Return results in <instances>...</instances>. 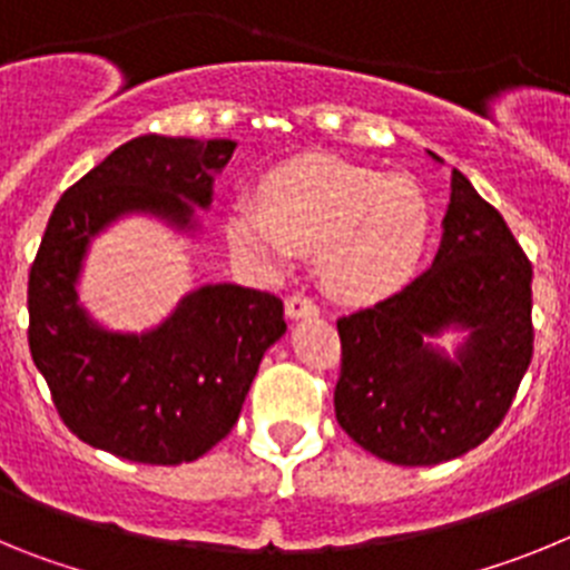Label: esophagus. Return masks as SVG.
<instances>
[{
  "label": "esophagus",
  "mask_w": 570,
  "mask_h": 570,
  "mask_svg": "<svg viewBox=\"0 0 570 570\" xmlns=\"http://www.w3.org/2000/svg\"><path fill=\"white\" fill-rule=\"evenodd\" d=\"M285 314H288V320H308V316L320 314V305L305 294H291L285 299Z\"/></svg>",
  "instance_id": "34e87169"
}]
</instances>
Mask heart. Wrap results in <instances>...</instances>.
<instances>
[{
  "mask_svg": "<svg viewBox=\"0 0 570 570\" xmlns=\"http://www.w3.org/2000/svg\"><path fill=\"white\" fill-rule=\"evenodd\" d=\"M259 194L262 203L250 194L230 199L225 236L262 271H285L299 250H316L331 294L376 302L396 294L425 256L431 210L405 176L302 156L265 174Z\"/></svg>",
  "mask_w": 570,
  "mask_h": 570,
  "instance_id": "obj_1",
  "label": "heart"
}]
</instances>
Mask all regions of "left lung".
Instances as JSON below:
<instances>
[{
    "mask_svg": "<svg viewBox=\"0 0 570 570\" xmlns=\"http://www.w3.org/2000/svg\"><path fill=\"white\" fill-rule=\"evenodd\" d=\"M531 276L500 210L451 170L434 265L400 294L336 322L342 431L394 465H436L485 442L531 365ZM445 330L466 334L454 357L430 342Z\"/></svg>",
    "mask_w": 570,
    "mask_h": 570,
    "instance_id": "1",
    "label": "left lung"
}]
</instances>
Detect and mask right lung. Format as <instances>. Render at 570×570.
<instances>
[{"label":"right lung","mask_w":570,"mask_h":570,"mask_svg":"<svg viewBox=\"0 0 570 570\" xmlns=\"http://www.w3.org/2000/svg\"><path fill=\"white\" fill-rule=\"evenodd\" d=\"M234 139L136 136L62 194L28 279V345L65 425L145 465L194 462L236 425L259 362L285 334L282 299L234 282L203 285L142 334L99 325L79 302L90 242L122 216L196 234V208Z\"/></svg>","instance_id":"1"}]
</instances>
